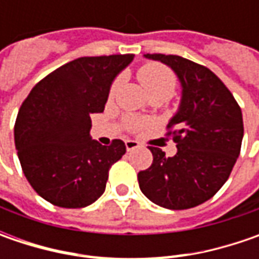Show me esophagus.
<instances>
[{"instance_id": "1", "label": "esophagus", "mask_w": 259, "mask_h": 259, "mask_svg": "<svg viewBox=\"0 0 259 259\" xmlns=\"http://www.w3.org/2000/svg\"><path fill=\"white\" fill-rule=\"evenodd\" d=\"M125 147H126V151H133V150L140 147V143L135 140H125Z\"/></svg>"}]
</instances>
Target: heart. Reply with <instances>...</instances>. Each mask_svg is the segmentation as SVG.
I'll return each instance as SVG.
<instances>
[{
  "label": "heart",
  "mask_w": 259,
  "mask_h": 259,
  "mask_svg": "<svg viewBox=\"0 0 259 259\" xmlns=\"http://www.w3.org/2000/svg\"><path fill=\"white\" fill-rule=\"evenodd\" d=\"M138 80L143 85L147 95L150 96V99L158 98V99H164L165 101V99L173 96L176 86H177V79H176L173 72L168 67L158 65V63H148V65L143 66L138 70ZM119 83H121V79H116L111 85V89H109L111 98L116 94ZM143 124L144 122L140 119H131L130 121L131 128H134V130L143 126Z\"/></svg>",
  "instance_id": "1"
}]
</instances>
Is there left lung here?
<instances>
[{"instance_id": "obj_1", "label": "left lung", "mask_w": 259, "mask_h": 259, "mask_svg": "<svg viewBox=\"0 0 259 259\" xmlns=\"http://www.w3.org/2000/svg\"><path fill=\"white\" fill-rule=\"evenodd\" d=\"M167 65L182 85L168 135L177 153L148 147L153 164L138 173V184L153 203L171 210L190 209L218 193L239 157L244 122L234 95L212 70L176 55H144Z\"/></svg>"}]
</instances>
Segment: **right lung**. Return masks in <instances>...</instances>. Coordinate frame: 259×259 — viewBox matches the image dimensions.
<instances>
[{
	"mask_svg": "<svg viewBox=\"0 0 259 259\" xmlns=\"http://www.w3.org/2000/svg\"><path fill=\"white\" fill-rule=\"evenodd\" d=\"M134 55L79 57L31 89L14 126L25 179L45 200L77 209L105 192L108 171L125 154L124 141L102 145L91 137V114L102 112L115 77Z\"/></svg>",
	"mask_w": 259,
	"mask_h": 259,
	"instance_id": "obj_1",
	"label": "right lung"
}]
</instances>
